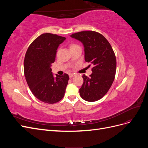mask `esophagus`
I'll return each mask as SVG.
<instances>
[{
	"mask_svg": "<svg viewBox=\"0 0 148 148\" xmlns=\"http://www.w3.org/2000/svg\"><path fill=\"white\" fill-rule=\"evenodd\" d=\"M75 74H73V73H70V74H69V77L71 78H73V77H75Z\"/></svg>",
	"mask_w": 148,
	"mask_h": 148,
	"instance_id": "1",
	"label": "esophagus"
}]
</instances>
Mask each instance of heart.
Wrapping results in <instances>:
<instances>
[{
	"instance_id": "heart-1",
	"label": "heart",
	"mask_w": 148,
	"mask_h": 148,
	"mask_svg": "<svg viewBox=\"0 0 148 148\" xmlns=\"http://www.w3.org/2000/svg\"><path fill=\"white\" fill-rule=\"evenodd\" d=\"M78 45H77V44H70V45L69 46V47H70V49H71V48H73V47H75V46H77Z\"/></svg>"
}]
</instances>
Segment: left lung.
I'll list each match as a JSON object with an SVG mask.
<instances>
[{"instance_id": "8db88e82", "label": "left lung", "mask_w": 148, "mask_h": 148, "mask_svg": "<svg viewBox=\"0 0 148 148\" xmlns=\"http://www.w3.org/2000/svg\"><path fill=\"white\" fill-rule=\"evenodd\" d=\"M83 44L84 60L92 66L89 77L83 75V83L79 89L82 98L88 102L99 100L109 91L115 78L116 57L109 41L101 34L84 31L70 35Z\"/></svg>"}]
</instances>
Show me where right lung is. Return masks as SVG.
<instances>
[{
    "label": "right lung",
    "mask_w": 148,
    "mask_h": 148,
    "mask_svg": "<svg viewBox=\"0 0 148 148\" xmlns=\"http://www.w3.org/2000/svg\"><path fill=\"white\" fill-rule=\"evenodd\" d=\"M66 38L44 33L31 43L24 60L25 77L33 95L43 102L54 104L64 97L69 79L65 73L53 77L51 68L58 47Z\"/></svg>",
    "instance_id": "right-lung-1"
}]
</instances>
